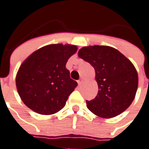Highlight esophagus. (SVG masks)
<instances>
[{"instance_id":"34e87169","label":"esophagus","mask_w":149,"mask_h":149,"mask_svg":"<svg viewBox=\"0 0 149 149\" xmlns=\"http://www.w3.org/2000/svg\"><path fill=\"white\" fill-rule=\"evenodd\" d=\"M83 82H84V79L81 78V79L78 80V84H79V85H81V84H83Z\"/></svg>"}]
</instances>
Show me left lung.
I'll list each match as a JSON object with an SVG mask.
<instances>
[{
	"label": "left lung",
	"instance_id": "8db88e82",
	"mask_svg": "<svg viewBox=\"0 0 149 149\" xmlns=\"http://www.w3.org/2000/svg\"><path fill=\"white\" fill-rule=\"evenodd\" d=\"M79 58L95 70L97 95L86 100V107L98 117L111 118L119 115L134 100L139 77L132 62L114 48L106 45L83 47Z\"/></svg>",
	"mask_w": 149,
	"mask_h": 149
}]
</instances>
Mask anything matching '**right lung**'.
I'll list each match as a JSON object with an SVG mask.
<instances>
[{"label":"right lung","instance_id":"add662e5","mask_svg":"<svg viewBox=\"0 0 149 149\" xmlns=\"http://www.w3.org/2000/svg\"><path fill=\"white\" fill-rule=\"evenodd\" d=\"M77 51L76 45L52 44L41 48L23 62L16 76L22 100L40 114L57 113L77 86L65 64Z\"/></svg>","mask_w":149,"mask_h":149}]
</instances>
